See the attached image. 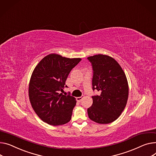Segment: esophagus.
I'll list each match as a JSON object with an SVG mask.
<instances>
[{
    "label": "esophagus",
    "instance_id": "1",
    "mask_svg": "<svg viewBox=\"0 0 156 156\" xmlns=\"http://www.w3.org/2000/svg\"><path fill=\"white\" fill-rule=\"evenodd\" d=\"M85 97L84 96H81V97H77L76 98V100H77V101H78V102H80L82 100H83V98Z\"/></svg>",
    "mask_w": 156,
    "mask_h": 156
}]
</instances>
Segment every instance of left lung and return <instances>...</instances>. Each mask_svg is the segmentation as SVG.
I'll return each instance as SVG.
<instances>
[{
	"mask_svg": "<svg viewBox=\"0 0 156 156\" xmlns=\"http://www.w3.org/2000/svg\"><path fill=\"white\" fill-rule=\"evenodd\" d=\"M91 63L93 89L100 91L93 96V104L87 110L91 120L107 124L117 120L125 109L129 97L126 75L118 62L111 56L97 55L88 57Z\"/></svg>",
	"mask_w": 156,
	"mask_h": 156,
	"instance_id": "8db88e82",
	"label": "left lung"
}]
</instances>
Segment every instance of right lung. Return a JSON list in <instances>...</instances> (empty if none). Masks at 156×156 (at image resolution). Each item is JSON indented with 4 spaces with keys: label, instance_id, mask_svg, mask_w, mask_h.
I'll return each instance as SVG.
<instances>
[{
    "label": "right lung",
    "instance_id": "right-lung-1",
    "mask_svg": "<svg viewBox=\"0 0 156 156\" xmlns=\"http://www.w3.org/2000/svg\"><path fill=\"white\" fill-rule=\"evenodd\" d=\"M81 58H68L49 54L34 69L29 84V98L34 111L43 122L51 126L69 122L76 98L61 93L71 70Z\"/></svg>",
    "mask_w": 156,
    "mask_h": 156
}]
</instances>
